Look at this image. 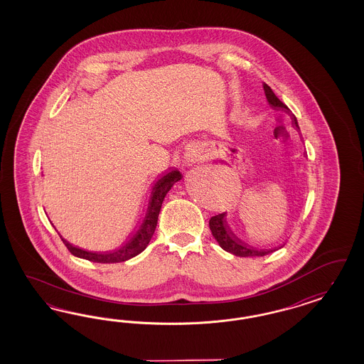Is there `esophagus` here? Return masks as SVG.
<instances>
[{"mask_svg":"<svg viewBox=\"0 0 364 364\" xmlns=\"http://www.w3.org/2000/svg\"><path fill=\"white\" fill-rule=\"evenodd\" d=\"M201 159H203V156L198 152V148H195V146L191 148V149H188L187 152H186V160H187V163L189 166L196 164L198 161H201Z\"/></svg>","mask_w":364,"mask_h":364,"instance_id":"esophagus-1","label":"esophagus"}]
</instances>
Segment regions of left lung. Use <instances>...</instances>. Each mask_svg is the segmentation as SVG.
Returning <instances> with one entry per match:
<instances>
[{
  "mask_svg": "<svg viewBox=\"0 0 364 364\" xmlns=\"http://www.w3.org/2000/svg\"><path fill=\"white\" fill-rule=\"evenodd\" d=\"M263 88H264L265 97L268 104L274 108V109L284 110L286 113H288L291 116V120H292V125L296 128L299 131V124L296 117L289 112L288 107H287L284 102H282L280 100L276 97L274 90L269 88L267 84H263ZM225 212L224 213H219L213 218H210V228L213 237L216 239V242H219L221 248L230 254L235 255V256H240V257H250V256H265V255L271 254L276 251L277 248L274 250H259L256 247H252L247 242L240 240L233 232L231 231L227 219H225Z\"/></svg>",
  "mask_w": 364,
  "mask_h": 364,
  "instance_id": "obj_1",
  "label": "left lung"
}]
</instances>
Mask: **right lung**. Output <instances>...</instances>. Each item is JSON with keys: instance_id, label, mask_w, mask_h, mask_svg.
Here are the masks:
<instances>
[{"instance_id": "add662e5", "label": "right lung", "mask_w": 364, "mask_h": 364, "mask_svg": "<svg viewBox=\"0 0 364 364\" xmlns=\"http://www.w3.org/2000/svg\"><path fill=\"white\" fill-rule=\"evenodd\" d=\"M180 178H181V173L178 171H171L154 183L143 223L137 232L122 245V248L114 250L112 252H90V251H85L82 248H78L76 245L66 242L63 236H60L61 240L65 244L66 248L69 250L70 254L89 260V262H93V263H120V262L132 259L136 255L141 254L151 242L156 225H157L159 213L161 210V204L164 201V198L169 192V189L173 187V184Z\"/></svg>"}]
</instances>
